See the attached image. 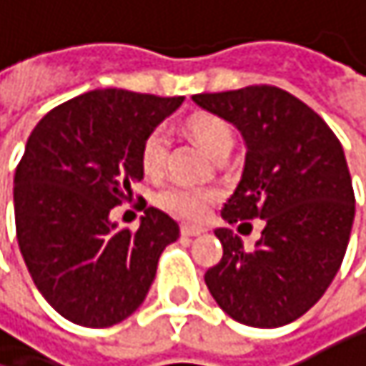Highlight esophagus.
<instances>
[{"label": "esophagus", "mask_w": 366, "mask_h": 366, "mask_svg": "<svg viewBox=\"0 0 366 366\" xmlns=\"http://www.w3.org/2000/svg\"><path fill=\"white\" fill-rule=\"evenodd\" d=\"M179 232H182V236H184V238H195V236L206 234V229H204V227H199V225H189V223L182 225V227H179Z\"/></svg>", "instance_id": "1"}]
</instances>
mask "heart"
I'll use <instances>...</instances> for the list:
<instances>
[{"label": "heart", "mask_w": 366, "mask_h": 366, "mask_svg": "<svg viewBox=\"0 0 366 366\" xmlns=\"http://www.w3.org/2000/svg\"><path fill=\"white\" fill-rule=\"evenodd\" d=\"M189 134L214 158L227 149L234 147V130L232 126L212 113H197L187 122ZM167 149H169V137L162 128H154L147 132V137L141 143L139 162L147 177H158L167 162ZM214 191L197 189V187H169L158 195V206L173 217L179 219H202L210 204L214 202Z\"/></svg>", "instance_id": "b5f03b06"}]
</instances>
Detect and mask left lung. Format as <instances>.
Here are the masks:
<instances>
[{"instance_id": "8db88e82", "label": "left lung", "mask_w": 366, "mask_h": 366, "mask_svg": "<svg viewBox=\"0 0 366 366\" xmlns=\"http://www.w3.org/2000/svg\"><path fill=\"white\" fill-rule=\"evenodd\" d=\"M193 102L234 124L247 145L221 217L229 225L264 221L253 251L232 229H214L223 259L206 285L232 320L285 326L324 296L350 242L356 199L343 147L311 107L272 85L195 94Z\"/></svg>"}]
</instances>
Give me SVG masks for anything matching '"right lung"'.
<instances>
[{"instance_id":"right-lung-1","label":"right lung","mask_w":366,"mask_h":366,"mask_svg":"<svg viewBox=\"0 0 366 366\" xmlns=\"http://www.w3.org/2000/svg\"><path fill=\"white\" fill-rule=\"evenodd\" d=\"M184 98L96 89L49 111L14 173V223L25 266L68 322L107 328L145 300L177 223L147 208L132 234L111 210L143 179L141 143Z\"/></svg>"}]
</instances>
